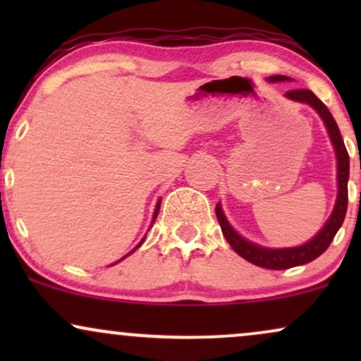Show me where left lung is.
Wrapping results in <instances>:
<instances>
[{"label":"left lung","instance_id":"8db88e82","mask_svg":"<svg viewBox=\"0 0 361 361\" xmlns=\"http://www.w3.org/2000/svg\"><path fill=\"white\" fill-rule=\"evenodd\" d=\"M270 82H283V81H292V78L276 76L268 78ZM285 98L292 102L305 103V105L312 106L317 111L319 117L324 122L327 135H329L331 144L334 147V154H336V180H338V195H336V204H334L333 212H331L329 219H327L324 226L321 227V231L314 235L312 239H309L307 243L300 244V246L293 247H264L259 244L247 241L246 238H243L238 231L231 226L227 221L226 214H224L221 202L215 207V214H217V221L221 224L222 234L226 235L227 243L231 244V247L238 252L241 258H244L250 263L256 264V267L268 268V270H287V268L299 267V264L310 263L321 256L329 244L333 243L334 235L339 231V227L343 226L345 221L346 209H348V178H350V156L343 142L341 132H339L336 120L333 118L331 111L327 110V106L322 103L316 94L310 90H292L285 93Z\"/></svg>","mask_w":361,"mask_h":361}]
</instances>
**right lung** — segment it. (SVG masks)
Returning <instances> with one entry per match:
<instances>
[{
	"label": "right lung",
	"instance_id": "add662e5",
	"mask_svg": "<svg viewBox=\"0 0 361 361\" xmlns=\"http://www.w3.org/2000/svg\"><path fill=\"white\" fill-rule=\"evenodd\" d=\"M159 207H161V198H159V200H157V204H156V209H154V215H152V222H154V221H156V217H157V212H159ZM151 227H152V224H151ZM144 239H146V235H144V238H142V239H140V243L137 244V246H135V247H134V250H132L130 252H128V255H132V252H134L135 250H137V247H140V246H142ZM128 255H126V256H123V258H122V259H126ZM122 259H118V261H122ZM118 261H115V263H114V264H117V263H118Z\"/></svg>",
	"mask_w": 361,
	"mask_h": 361
}]
</instances>
